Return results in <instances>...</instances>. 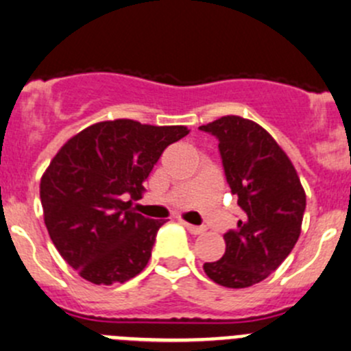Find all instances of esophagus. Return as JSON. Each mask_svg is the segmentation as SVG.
Listing matches in <instances>:
<instances>
[{
    "instance_id": "esophagus-1",
    "label": "esophagus",
    "mask_w": 351,
    "mask_h": 351,
    "mask_svg": "<svg viewBox=\"0 0 351 351\" xmlns=\"http://www.w3.org/2000/svg\"><path fill=\"white\" fill-rule=\"evenodd\" d=\"M183 226H185L186 230H189L192 234H200V233H204V228H202V226H193V224L185 223V221H183Z\"/></svg>"
}]
</instances>
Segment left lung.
Instances as JSON below:
<instances>
[{
    "instance_id": "obj_1",
    "label": "left lung",
    "mask_w": 351,
    "mask_h": 351,
    "mask_svg": "<svg viewBox=\"0 0 351 351\" xmlns=\"http://www.w3.org/2000/svg\"><path fill=\"white\" fill-rule=\"evenodd\" d=\"M219 141L224 175L243 210L237 230L224 233L219 261L204 271L226 288H248L266 280L290 255L300 237L305 190L287 152L261 125L223 117L199 127Z\"/></svg>"
}]
</instances>
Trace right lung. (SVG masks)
I'll return each instance as SVG.
<instances>
[{
	"label": "right lung",
	"instance_id": "right-lung-1",
	"mask_svg": "<svg viewBox=\"0 0 351 351\" xmlns=\"http://www.w3.org/2000/svg\"><path fill=\"white\" fill-rule=\"evenodd\" d=\"M182 125L99 121L58 151L40 178L47 233L61 257L94 285L125 283L151 258L165 221L132 209L162 151L189 134Z\"/></svg>",
	"mask_w": 351,
	"mask_h": 351
}]
</instances>
